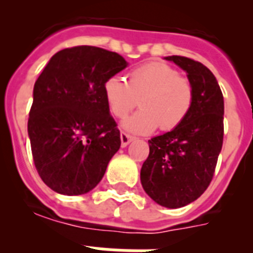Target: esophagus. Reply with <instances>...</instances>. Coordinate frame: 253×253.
Instances as JSON below:
<instances>
[{
	"label": "esophagus",
	"instance_id": "obj_1",
	"mask_svg": "<svg viewBox=\"0 0 253 253\" xmlns=\"http://www.w3.org/2000/svg\"><path fill=\"white\" fill-rule=\"evenodd\" d=\"M120 139H122V147H126L134 138L131 137V135H129V134L122 131V133H120Z\"/></svg>",
	"mask_w": 253,
	"mask_h": 253
}]
</instances>
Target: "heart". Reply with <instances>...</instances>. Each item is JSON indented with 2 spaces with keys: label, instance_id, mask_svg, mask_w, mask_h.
I'll list each match as a JSON object with an SVG mask.
<instances>
[{
  "label": "heart",
  "instance_id": "b5f03b06",
  "mask_svg": "<svg viewBox=\"0 0 253 253\" xmlns=\"http://www.w3.org/2000/svg\"><path fill=\"white\" fill-rule=\"evenodd\" d=\"M104 96L109 110L123 119L137 105L142 110L123 122L131 134H149L160 126L172 130L189 115L194 102L193 84L181 77L176 68L161 62L143 64L128 73V82L111 76L104 84Z\"/></svg>",
  "mask_w": 253,
  "mask_h": 253
}]
</instances>
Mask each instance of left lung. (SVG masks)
Segmentation results:
<instances>
[{
  "instance_id": "1",
  "label": "left lung",
  "mask_w": 253,
  "mask_h": 253,
  "mask_svg": "<svg viewBox=\"0 0 253 253\" xmlns=\"http://www.w3.org/2000/svg\"><path fill=\"white\" fill-rule=\"evenodd\" d=\"M165 59L187 73L194 102L178 126L148 140L140 182L157 204L176 209L195 202L213 178L223 146L224 100L216 78L204 64L180 55Z\"/></svg>"
}]
</instances>
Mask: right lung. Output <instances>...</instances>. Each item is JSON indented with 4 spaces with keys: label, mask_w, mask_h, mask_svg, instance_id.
<instances>
[{
    "label": "right lung",
    "mask_w": 253,
    "mask_h": 253,
    "mask_svg": "<svg viewBox=\"0 0 253 253\" xmlns=\"http://www.w3.org/2000/svg\"><path fill=\"white\" fill-rule=\"evenodd\" d=\"M126 66L115 51L80 45L55 53L38 77L28 133L38 173L55 193L91 191L119 151L104 84Z\"/></svg>",
    "instance_id": "1"
}]
</instances>
